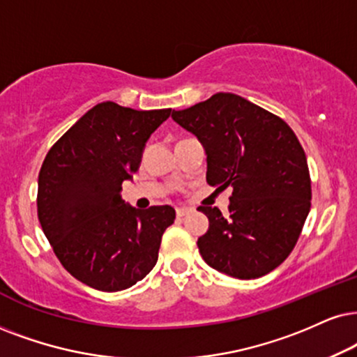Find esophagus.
I'll return each instance as SVG.
<instances>
[{"instance_id": "34e87169", "label": "esophagus", "mask_w": 357, "mask_h": 357, "mask_svg": "<svg viewBox=\"0 0 357 357\" xmlns=\"http://www.w3.org/2000/svg\"><path fill=\"white\" fill-rule=\"evenodd\" d=\"M189 212H191V209H188V207H178V209H176V215H178V218H184Z\"/></svg>"}]
</instances>
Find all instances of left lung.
<instances>
[{
    "mask_svg": "<svg viewBox=\"0 0 357 357\" xmlns=\"http://www.w3.org/2000/svg\"><path fill=\"white\" fill-rule=\"evenodd\" d=\"M207 155L206 179L232 188L227 214L199 206L209 231L197 238L202 259L229 277L250 280L277 268L298 241L311 207L306 155L280 116L236 93L173 110Z\"/></svg>",
    "mask_w": 357,
    "mask_h": 357,
    "instance_id": "left-lung-1",
    "label": "left lung"
}]
</instances>
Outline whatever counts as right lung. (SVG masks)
<instances>
[{
    "instance_id": "add662e5",
    "label": "right lung",
    "mask_w": 357,
    "mask_h": 357,
    "mask_svg": "<svg viewBox=\"0 0 357 357\" xmlns=\"http://www.w3.org/2000/svg\"><path fill=\"white\" fill-rule=\"evenodd\" d=\"M171 108L133 110L102 102L49 150L39 171L38 218L59 261L100 291L133 287L156 265L171 206L139 211L121 199L151 133Z\"/></svg>"
}]
</instances>
